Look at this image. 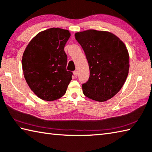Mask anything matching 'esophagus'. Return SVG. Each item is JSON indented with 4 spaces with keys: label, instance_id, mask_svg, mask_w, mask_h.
I'll return each instance as SVG.
<instances>
[{
    "label": "esophagus",
    "instance_id": "34e87169",
    "mask_svg": "<svg viewBox=\"0 0 152 152\" xmlns=\"http://www.w3.org/2000/svg\"><path fill=\"white\" fill-rule=\"evenodd\" d=\"M73 74H74V76H75V77H77V71H74Z\"/></svg>",
    "mask_w": 152,
    "mask_h": 152
}]
</instances>
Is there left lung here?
I'll list each match as a JSON object with an SVG mask.
<instances>
[{"instance_id": "obj_1", "label": "left lung", "mask_w": 152, "mask_h": 152, "mask_svg": "<svg viewBox=\"0 0 152 152\" xmlns=\"http://www.w3.org/2000/svg\"><path fill=\"white\" fill-rule=\"evenodd\" d=\"M87 58L90 70L83 93L104 102L121 89L129 71V54L118 37L108 31L88 30L75 34Z\"/></svg>"}]
</instances>
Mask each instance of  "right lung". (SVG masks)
Returning a JSON list of instances; mask_svg holds the SVG:
<instances>
[{
  "label": "right lung",
  "instance_id": "obj_1",
  "mask_svg": "<svg viewBox=\"0 0 152 152\" xmlns=\"http://www.w3.org/2000/svg\"><path fill=\"white\" fill-rule=\"evenodd\" d=\"M71 34L52 28L41 31L27 45L22 64L24 78L39 98L48 101L61 98L66 92L73 73L67 71L64 47Z\"/></svg>",
  "mask_w": 152,
  "mask_h": 152
}]
</instances>
